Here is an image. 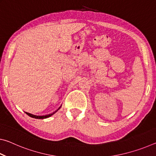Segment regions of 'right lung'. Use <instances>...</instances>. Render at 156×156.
Wrapping results in <instances>:
<instances>
[{
  "label": "right lung",
  "instance_id": "obj_1",
  "mask_svg": "<svg viewBox=\"0 0 156 156\" xmlns=\"http://www.w3.org/2000/svg\"><path fill=\"white\" fill-rule=\"evenodd\" d=\"M60 107H59V109H60ZM57 110V111H58ZM56 111V112H57ZM54 112V113H55ZM26 113H27V114L29 115V116H30V117H31V118H37V119H44V118H49V117H50V116L51 115H52L53 114H54V113H51V114H49V115H33V114H31V113H27V112H25Z\"/></svg>",
  "mask_w": 156,
  "mask_h": 156
}]
</instances>
